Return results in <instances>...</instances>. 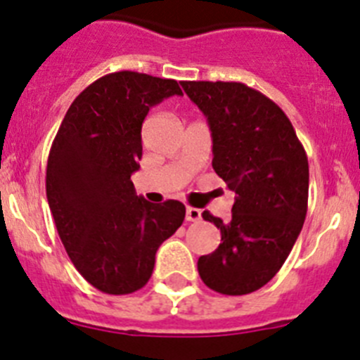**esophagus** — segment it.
<instances>
[{"instance_id":"esophagus-1","label":"esophagus","mask_w":360,"mask_h":360,"mask_svg":"<svg viewBox=\"0 0 360 360\" xmlns=\"http://www.w3.org/2000/svg\"><path fill=\"white\" fill-rule=\"evenodd\" d=\"M202 218V211L196 207H187L186 209V219L187 221H198Z\"/></svg>"}]
</instances>
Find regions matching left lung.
I'll return each instance as SVG.
<instances>
[{
  "label": "left lung",
  "instance_id": "8db88e82",
  "mask_svg": "<svg viewBox=\"0 0 360 360\" xmlns=\"http://www.w3.org/2000/svg\"><path fill=\"white\" fill-rule=\"evenodd\" d=\"M182 88L207 117L212 167L236 195L227 224L202 214L221 243L200 256V278L219 294H250L278 274L303 229L307 153L285 111L257 90L221 81H184Z\"/></svg>",
  "mask_w": 360,
  "mask_h": 360
}]
</instances>
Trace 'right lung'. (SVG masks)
I'll return each instance as SVG.
<instances>
[{
	"mask_svg": "<svg viewBox=\"0 0 360 360\" xmlns=\"http://www.w3.org/2000/svg\"><path fill=\"white\" fill-rule=\"evenodd\" d=\"M182 95L173 79L115 72L91 82L66 111L46 165V198L70 259L104 294L149 281L158 247L186 218L178 200L149 203L131 174L141 165L149 108Z\"/></svg>",
	"mask_w": 360,
	"mask_h": 360,
	"instance_id": "right-lung-1",
	"label": "right lung"
}]
</instances>
